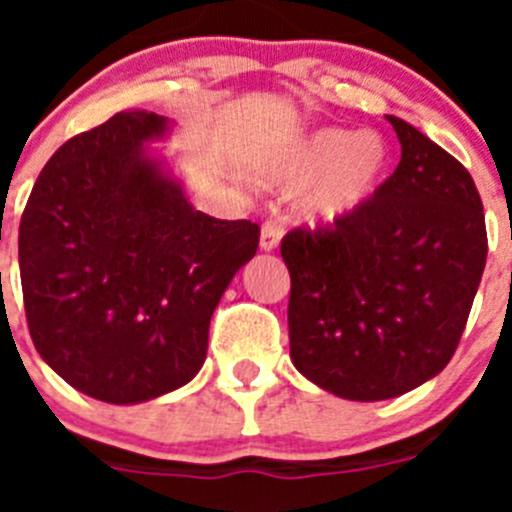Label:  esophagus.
Returning <instances> with one entry per match:
<instances>
[{"instance_id":"obj_1","label":"esophagus","mask_w":512,"mask_h":512,"mask_svg":"<svg viewBox=\"0 0 512 512\" xmlns=\"http://www.w3.org/2000/svg\"><path fill=\"white\" fill-rule=\"evenodd\" d=\"M284 235V220L282 217H266V223L261 225V251H274L279 246Z\"/></svg>"}]
</instances>
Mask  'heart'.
<instances>
[{
  "label": "heart",
  "instance_id": "1",
  "mask_svg": "<svg viewBox=\"0 0 512 512\" xmlns=\"http://www.w3.org/2000/svg\"><path fill=\"white\" fill-rule=\"evenodd\" d=\"M384 169L387 146L377 133L323 128L295 140L266 176L284 187L307 183L302 212L318 223H341L372 200Z\"/></svg>",
  "mask_w": 512,
  "mask_h": 512
}]
</instances>
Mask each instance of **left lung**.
<instances>
[{"mask_svg": "<svg viewBox=\"0 0 512 512\" xmlns=\"http://www.w3.org/2000/svg\"><path fill=\"white\" fill-rule=\"evenodd\" d=\"M395 174L333 228L284 235L289 356L338 397L377 402L436 377L454 356L487 261L469 171L400 117Z\"/></svg>", "mask_w": 512, "mask_h": 512, "instance_id": "8db88e82", "label": "left lung"}]
</instances>
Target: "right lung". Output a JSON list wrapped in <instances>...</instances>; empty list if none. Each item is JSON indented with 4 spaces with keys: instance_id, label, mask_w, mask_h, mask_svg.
I'll return each mask as SVG.
<instances>
[{
    "instance_id": "1",
    "label": "right lung",
    "mask_w": 512,
    "mask_h": 512,
    "mask_svg": "<svg viewBox=\"0 0 512 512\" xmlns=\"http://www.w3.org/2000/svg\"><path fill=\"white\" fill-rule=\"evenodd\" d=\"M169 120L125 110L74 135L20 220V279L38 354L74 390L133 405L200 372L217 302L259 225L194 210L146 151Z\"/></svg>"
}]
</instances>
